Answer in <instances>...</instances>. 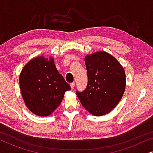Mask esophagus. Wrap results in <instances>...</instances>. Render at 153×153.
Listing matches in <instances>:
<instances>
[{"label": "esophagus", "mask_w": 153, "mask_h": 153, "mask_svg": "<svg viewBox=\"0 0 153 153\" xmlns=\"http://www.w3.org/2000/svg\"><path fill=\"white\" fill-rule=\"evenodd\" d=\"M70 86H71V88H72V89L74 88V86H75V82H72V83H70Z\"/></svg>", "instance_id": "obj_1"}]
</instances>
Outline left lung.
Returning a JSON list of instances; mask_svg holds the SVG:
<instances>
[{
	"label": "left lung",
	"mask_w": 153,
	"mask_h": 153,
	"mask_svg": "<svg viewBox=\"0 0 153 153\" xmlns=\"http://www.w3.org/2000/svg\"><path fill=\"white\" fill-rule=\"evenodd\" d=\"M88 83L76 93L81 104L94 116L109 113L122 98L125 89L124 69L116 58L105 51L85 56Z\"/></svg>",
	"instance_id": "1"
}]
</instances>
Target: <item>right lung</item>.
Returning <instances> with one entry per match:
<instances>
[{
    "mask_svg": "<svg viewBox=\"0 0 153 153\" xmlns=\"http://www.w3.org/2000/svg\"><path fill=\"white\" fill-rule=\"evenodd\" d=\"M21 92L28 109L47 116L57 108L71 87L56 69L53 58H33L24 66L19 76Z\"/></svg>",
    "mask_w": 153,
    "mask_h": 153,
    "instance_id": "1",
    "label": "right lung"
}]
</instances>
